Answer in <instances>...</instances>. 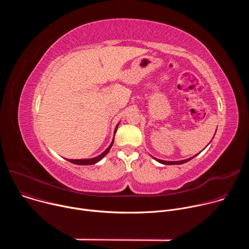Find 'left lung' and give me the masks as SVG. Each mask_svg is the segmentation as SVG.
<instances>
[{
	"label": "left lung",
	"mask_w": 249,
	"mask_h": 249,
	"mask_svg": "<svg viewBox=\"0 0 249 249\" xmlns=\"http://www.w3.org/2000/svg\"><path fill=\"white\" fill-rule=\"evenodd\" d=\"M217 131V130H216ZM213 140V139H212ZM209 145V144H208ZM207 145V146H208ZM206 146V147H207ZM198 155V154H197ZM197 155H195V156H193V157H191V158H189V159H186V160H177V161H168V160H159V159H156V158H154L153 156H151L154 160H156L157 161H159L160 163H162V164H167V165H170V164H182V163H185V162H187V161H189L190 160H192L193 158H195Z\"/></svg>",
	"instance_id": "1"
}]
</instances>
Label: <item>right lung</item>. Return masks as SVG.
I'll list each match as a JSON object with an SVG mask.
<instances>
[{"label":"right lung","instance_id":"1","mask_svg":"<svg viewBox=\"0 0 249 249\" xmlns=\"http://www.w3.org/2000/svg\"><path fill=\"white\" fill-rule=\"evenodd\" d=\"M118 125H119V123H118V124L116 125V127H115L114 135H115V133H116V131H117ZM113 143H114V138L112 139V142H111V144L109 145V147H108L107 149H106L102 154H100L99 156H97V157H95V158H91V159H81V160H67V159H66V160H69L70 162L75 163V164H79V165H90V164H94V163L98 162L99 160H101L106 155L108 154V152L110 151V149H111Z\"/></svg>","mask_w":249,"mask_h":249}]
</instances>
